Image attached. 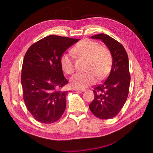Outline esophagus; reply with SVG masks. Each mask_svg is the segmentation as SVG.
<instances>
[{"label": "esophagus", "instance_id": "1", "mask_svg": "<svg viewBox=\"0 0 153 153\" xmlns=\"http://www.w3.org/2000/svg\"><path fill=\"white\" fill-rule=\"evenodd\" d=\"M75 89L76 91H86L85 89H83V88H76Z\"/></svg>", "mask_w": 153, "mask_h": 153}]
</instances>
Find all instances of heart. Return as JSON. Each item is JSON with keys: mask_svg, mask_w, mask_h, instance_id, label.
<instances>
[{"mask_svg": "<svg viewBox=\"0 0 153 153\" xmlns=\"http://www.w3.org/2000/svg\"><path fill=\"white\" fill-rule=\"evenodd\" d=\"M72 52L77 56L86 58L85 72L77 73L71 77L70 85L76 88H85L95 83L97 77L103 79L108 76L112 66V56L108 48L96 41L83 39L78 42ZM62 69L67 74L74 71V60L70 55L62 54L60 58Z\"/></svg>", "mask_w": 153, "mask_h": 153, "instance_id": "obj_1", "label": "heart"}]
</instances>
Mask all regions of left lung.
Instances as JSON below:
<instances>
[{"label":"left lung","instance_id":"1","mask_svg":"<svg viewBox=\"0 0 153 153\" xmlns=\"http://www.w3.org/2000/svg\"><path fill=\"white\" fill-rule=\"evenodd\" d=\"M91 38L102 41L112 56L111 71L105 82L94 87L95 99L89 105L96 117L107 120L118 114L128 98L131 79L128 56L123 45L109 35L100 33Z\"/></svg>","mask_w":153,"mask_h":153}]
</instances>
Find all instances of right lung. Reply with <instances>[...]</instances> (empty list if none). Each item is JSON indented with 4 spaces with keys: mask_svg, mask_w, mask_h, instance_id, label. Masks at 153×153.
<instances>
[{
    "mask_svg": "<svg viewBox=\"0 0 153 153\" xmlns=\"http://www.w3.org/2000/svg\"><path fill=\"white\" fill-rule=\"evenodd\" d=\"M79 39L49 35L28 48L22 64L23 97L29 112L41 123H52L60 118L66 106L68 83L60 66V58Z\"/></svg>",
    "mask_w": 153,
    "mask_h": 153,
    "instance_id": "obj_1",
    "label": "right lung"
}]
</instances>
